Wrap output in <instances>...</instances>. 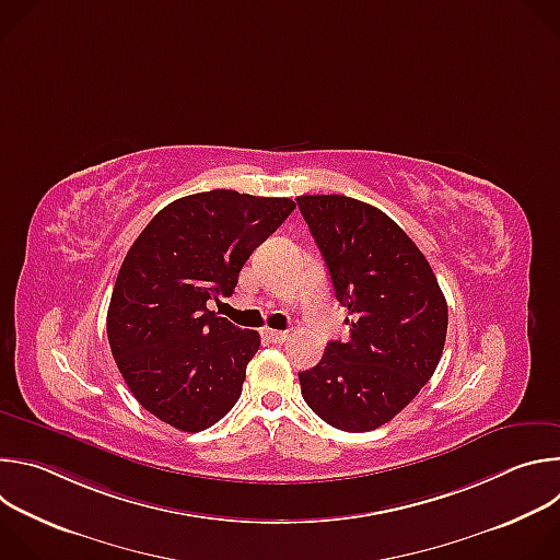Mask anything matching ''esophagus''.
<instances>
[{
	"label": "esophagus",
	"instance_id": "obj_1",
	"mask_svg": "<svg viewBox=\"0 0 560 560\" xmlns=\"http://www.w3.org/2000/svg\"><path fill=\"white\" fill-rule=\"evenodd\" d=\"M264 335H266L272 343H283V341H288V337H290L288 332H281V330H266Z\"/></svg>",
	"mask_w": 560,
	"mask_h": 560
}]
</instances>
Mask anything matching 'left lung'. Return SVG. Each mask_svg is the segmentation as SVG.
<instances>
[{"label": "left lung", "mask_w": 560, "mask_h": 560, "mask_svg": "<svg viewBox=\"0 0 560 560\" xmlns=\"http://www.w3.org/2000/svg\"><path fill=\"white\" fill-rule=\"evenodd\" d=\"M348 307L350 341H330L299 372L310 410L343 432H370L401 412L434 374L447 303L412 238L385 212L343 195L296 197Z\"/></svg>", "instance_id": "obj_1"}]
</instances>
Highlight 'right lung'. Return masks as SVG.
<instances>
[{"label":"right lung","mask_w":560,"mask_h":560,"mask_svg":"<svg viewBox=\"0 0 560 560\" xmlns=\"http://www.w3.org/2000/svg\"><path fill=\"white\" fill-rule=\"evenodd\" d=\"M292 210L285 197L197 192L159 210L130 246L106 330L128 389L159 421L201 432L238 401L261 339L206 303L234 292L253 250Z\"/></svg>","instance_id":"obj_1"}]
</instances>
